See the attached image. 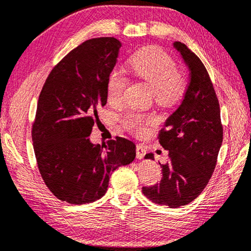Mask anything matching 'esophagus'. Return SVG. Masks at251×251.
Wrapping results in <instances>:
<instances>
[{
	"label": "esophagus",
	"mask_w": 251,
	"mask_h": 251,
	"mask_svg": "<svg viewBox=\"0 0 251 251\" xmlns=\"http://www.w3.org/2000/svg\"><path fill=\"white\" fill-rule=\"evenodd\" d=\"M145 154H146V149L141 145H137L136 146V156H137V159H139V160L144 159Z\"/></svg>",
	"instance_id": "obj_1"
}]
</instances>
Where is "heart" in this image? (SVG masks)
<instances>
[{
	"label": "heart",
	"instance_id": "1",
	"mask_svg": "<svg viewBox=\"0 0 251 251\" xmlns=\"http://www.w3.org/2000/svg\"><path fill=\"white\" fill-rule=\"evenodd\" d=\"M129 70L134 75L148 83L156 104L173 107L181 102L187 92V79L177 70V64L170 54L156 47H147L132 54L128 60ZM128 85V78L121 68H113L107 79L106 92L111 102H120ZM152 115L128 113L124 117L127 129L142 134L146 127L153 124Z\"/></svg>",
	"mask_w": 251,
	"mask_h": 251
}]
</instances>
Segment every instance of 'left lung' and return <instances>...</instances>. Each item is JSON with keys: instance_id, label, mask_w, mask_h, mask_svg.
Returning a JSON list of instances; mask_svg holds the SVG:
<instances>
[{"instance_id": "8db88e82", "label": "left lung", "mask_w": 251, "mask_h": 251, "mask_svg": "<svg viewBox=\"0 0 251 251\" xmlns=\"http://www.w3.org/2000/svg\"><path fill=\"white\" fill-rule=\"evenodd\" d=\"M174 47L190 71L184 100L160 130L159 142L169 150V162L161 164L162 179L142 193L152 202L178 208L202 193L212 176L223 141L220 104L207 68L181 42ZM146 159L153 158L148 153Z\"/></svg>"}]
</instances>
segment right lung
I'll return each instance as SVG.
<instances>
[{
  "instance_id": "1",
  "label": "right lung",
  "mask_w": 251,
  "mask_h": 251,
  "mask_svg": "<svg viewBox=\"0 0 251 251\" xmlns=\"http://www.w3.org/2000/svg\"><path fill=\"white\" fill-rule=\"evenodd\" d=\"M121 47L113 37L82 42L53 67L39 96L31 128L38 169L51 193L71 204L100 199L110 175L136 156L123 137L102 146L89 140Z\"/></svg>"
}]
</instances>
